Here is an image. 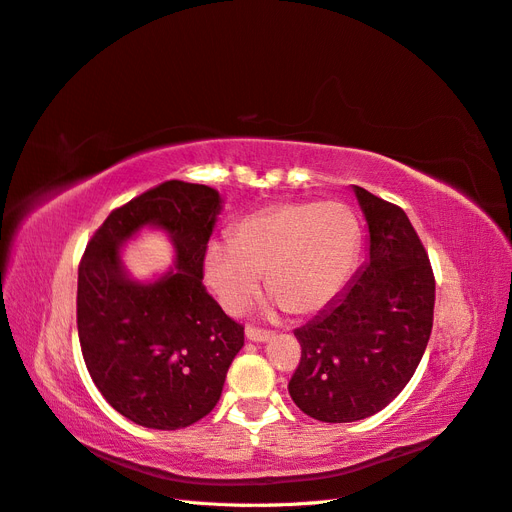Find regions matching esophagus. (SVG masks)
I'll return each instance as SVG.
<instances>
[{"instance_id": "esophagus-1", "label": "esophagus", "mask_w": 512, "mask_h": 512, "mask_svg": "<svg viewBox=\"0 0 512 512\" xmlns=\"http://www.w3.org/2000/svg\"><path fill=\"white\" fill-rule=\"evenodd\" d=\"M272 337L268 330H261V328H253V326H246V339L248 341H255V343H264Z\"/></svg>"}]
</instances>
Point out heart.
<instances>
[{
    "label": "heart",
    "mask_w": 512,
    "mask_h": 512,
    "mask_svg": "<svg viewBox=\"0 0 512 512\" xmlns=\"http://www.w3.org/2000/svg\"><path fill=\"white\" fill-rule=\"evenodd\" d=\"M360 246L354 212L339 201H287L257 210L212 242L206 283L229 313L251 302L266 274L274 304L313 315L339 296Z\"/></svg>",
    "instance_id": "heart-1"
}]
</instances>
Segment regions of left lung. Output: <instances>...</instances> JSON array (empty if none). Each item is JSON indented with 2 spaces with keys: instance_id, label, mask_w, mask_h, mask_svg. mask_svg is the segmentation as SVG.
<instances>
[{
  "instance_id": "left-lung-1",
  "label": "left lung",
  "mask_w": 512,
  "mask_h": 512,
  "mask_svg": "<svg viewBox=\"0 0 512 512\" xmlns=\"http://www.w3.org/2000/svg\"><path fill=\"white\" fill-rule=\"evenodd\" d=\"M369 225V261L294 334L302 347L289 394L321 422L369 418L399 397L425 354L435 304L429 255L410 218L354 186Z\"/></svg>"
}]
</instances>
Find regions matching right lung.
Here are the masks:
<instances>
[{
    "mask_svg": "<svg viewBox=\"0 0 512 512\" xmlns=\"http://www.w3.org/2000/svg\"><path fill=\"white\" fill-rule=\"evenodd\" d=\"M221 203L210 186L163 182L115 208L81 257L85 367L113 410L141 427L175 431L208 416L244 345V328L201 283ZM143 226L163 228L176 248V268L150 284L129 279L119 248Z\"/></svg>",
    "mask_w": 512,
    "mask_h": 512,
    "instance_id": "right-lung-1",
    "label": "right lung"
}]
</instances>
